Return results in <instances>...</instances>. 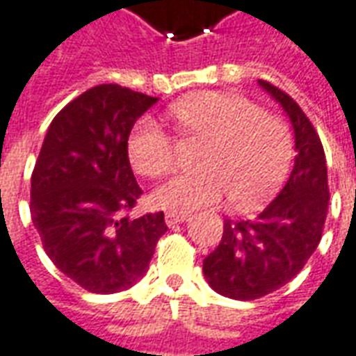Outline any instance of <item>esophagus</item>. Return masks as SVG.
<instances>
[{
	"label": "esophagus",
	"instance_id": "1",
	"mask_svg": "<svg viewBox=\"0 0 356 356\" xmlns=\"http://www.w3.org/2000/svg\"><path fill=\"white\" fill-rule=\"evenodd\" d=\"M184 220H188V214H178V213H166L165 214L166 226H176V224H182Z\"/></svg>",
	"mask_w": 356,
	"mask_h": 356
}]
</instances>
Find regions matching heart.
<instances>
[{
    "label": "heart",
    "instance_id": "1",
    "mask_svg": "<svg viewBox=\"0 0 356 356\" xmlns=\"http://www.w3.org/2000/svg\"><path fill=\"white\" fill-rule=\"evenodd\" d=\"M182 140H203L195 174L178 176L155 191V203L172 213L216 205L226 195L238 209H254L278 191L293 159L291 130L282 117L261 111L243 95L195 93L170 107ZM136 172L163 178L176 165V138L142 118L128 138Z\"/></svg>",
    "mask_w": 356,
    "mask_h": 356
}]
</instances>
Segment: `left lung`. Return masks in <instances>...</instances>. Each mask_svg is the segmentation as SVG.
I'll list each match as a JSON object with an SVG mask.
<instances>
[{"label":"left lung","instance_id":"left-lung-1","mask_svg":"<svg viewBox=\"0 0 356 356\" xmlns=\"http://www.w3.org/2000/svg\"><path fill=\"white\" fill-rule=\"evenodd\" d=\"M259 84L291 120L297 155L278 197L254 218H226L220 243L203 261L209 286L238 301L272 293L303 270L320 243L330 203L326 155L314 126L291 95L266 80Z\"/></svg>","mask_w":356,"mask_h":356}]
</instances>
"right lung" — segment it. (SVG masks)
<instances>
[{"label": "right lung", "mask_w": 356, "mask_h": 356, "mask_svg": "<svg viewBox=\"0 0 356 356\" xmlns=\"http://www.w3.org/2000/svg\"><path fill=\"white\" fill-rule=\"evenodd\" d=\"M157 97L102 84L65 105L47 128L32 172L30 214L45 253L92 293H115L142 278L163 213L132 218L142 197L128 161L134 122Z\"/></svg>", "instance_id": "right-lung-1"}]
</instances>
